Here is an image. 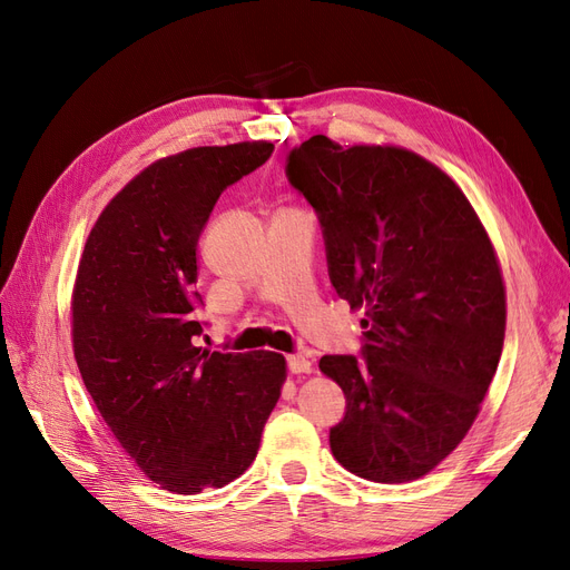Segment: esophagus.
<instances>
[{
  "mask_svg": "<svg viewBox=\"0 0 570 570\" xmlns=\"http://www.w3.org/2000/svg\"><path fill=\"white\" fill-rule=\"evenodd\" d=\"M287 368L289 373H312V361L304 358V356H287Z\"/></svg>",
  "mask_w": 570,
  "mask_h": 570,
  "instance_id": "1",
  "label": "esophagus"
}]
</instances>
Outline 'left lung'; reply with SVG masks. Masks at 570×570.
Returning a JSON list of instances; mask_svg holds the SVG:
<instances>
[{"label":"left lung","instance_id":"1","mask_svg":"<svg viewBox=\"0 0 570 570\" xmlns=\"http://www.w3.org/2000/svg\"><path fill=\"white\" fill-rule=\"evenodd\" d=\"M287 178L318 214L335 292L364 308V358L318 364L347 396L333 456L373 482L419 480L469 433L502 356L492 239L463 189L404 147L314 135Z\"/></svg>","mask_w":570,"mask_h":570}]
</instances>
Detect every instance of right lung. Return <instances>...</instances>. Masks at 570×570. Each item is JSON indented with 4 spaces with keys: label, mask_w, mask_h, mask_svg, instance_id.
<instances>
[{
    "label": "right lung",
    "mask_w": 570,
    "mask_h": 570,
    "mask_svg": "<svg viewBox=\"0 0 570 570\" xmlns=\"http://www.w3.org/2000/svg\"><path fill=\"white\" fill-rule=\"evenodd\" d=\"M266 140L193 147L142 168L88 235L71 295L82 383L124 452L161 490L243 475L287 377L283 354L197 347V243L223 189Z\"/></svg>",
    "instance_id": "obj_1"
}]
</instances>
